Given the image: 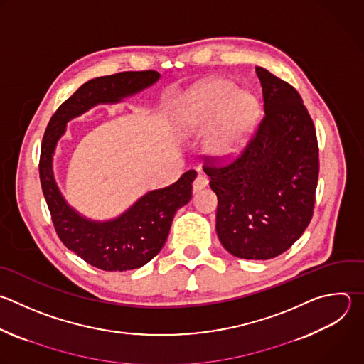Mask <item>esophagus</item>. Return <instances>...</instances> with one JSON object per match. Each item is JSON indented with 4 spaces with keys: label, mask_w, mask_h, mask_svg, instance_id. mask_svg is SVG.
Segmentation results:
<instances>
[{
    "label": "esophagus",
    "mask_w": 364,
    "mask_h": 364,
    "mask_svg": "<svg viewBox=\"0 0 364 364\" xmlns=\"http://www.w3.org/2000/svg\"><path fill=\"white\" fill-rule=\"evenodd\" d=\"M208 184V178L204 174H198L196 177V180L193 181V191H200L201 188H204Z\"/></svg>",
    "instance_id": "1"
}]
</instances>
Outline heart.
<instances>
[{"label": "heart", "mask_w": 364, "mask_h": 364, "mask_svg": "<svg viewBox=\"0 0 364 364\" xmlns=\"http://www.w3.org/2000/svg\"><path fill=\"white\" fill-rule=\"evenodd\" d=\"M259 117L257 100L238 92L234 82L214 78L198 85L188 101L187 119L191 127L208 129L210 149L218 156H235L245 149Z\"/></svg>", "instance_id": "heart-1"}]
</instances>
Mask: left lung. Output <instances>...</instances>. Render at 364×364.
I'll use <instances>...</instances> for the list:
<instances>
[{
    "label": "left lung",
    "mask_w": 364,
    "mask_h": 364,
    "mask_svg": "<svg viewBox=\"0 0 364 364\" xmlns=\"http://www.w3.org/2000/svg\"><path fill=\"white\" fill-rule=\"evenodd\" d=\"M264 115L237 159L204 157L217 194L215 230L223 247L247 260L289 250L307 228L316 201L318 146L313 119L297 90L256 67Z\"/></svg>",
    "instance_id": "left-lung-1"
}]
</instances>
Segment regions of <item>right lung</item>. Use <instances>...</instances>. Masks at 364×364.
I'll return each instance as SVG.
<instances>
[{"instance_id":"obj_1","label":"right lung","mask_w":364,"mask_h":364,"mask_svg":"<svg viewBox=\"0 0 364 364\" xmlns=\"http://www.w3.org/2000/svg\"><path fill=\"white\" fill-rule=\"evenodd\" d=\"M159 78L157 71L147 70L117 73L87 81L58 107L43 137L40 180L57 235L68 250L104 272L134 270L159 255L176 211L191 198L197 173L186 171L174 184L143 196L118 218L98 223L85 220L67 205L53 176V153L68 119L98 102H117L136 94Z\"/></svg>"}]
</instances>
